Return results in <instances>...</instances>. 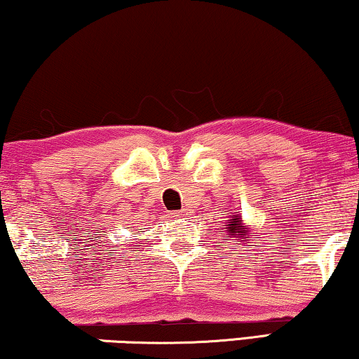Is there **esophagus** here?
Wrapping results in <instances>:
<instances>
[{
  "label": "esophagus",
  "mask_w": 359,
  "mask_h": 359,
  "mask_svg": "<svg viewBox=\"0 0 359 359\" xmlns=\"http://www.w3.org/2000/svg\"><path fill=\"white\" fill-rule=\"evenodd\" d=\"M188 214H189V210L188 209H183V210H178V212H171L170 217L178 218V217H184V215H188Z\"/></svg>",
  "instance_id": "1"
}]
</instances>
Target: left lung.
Masks as SVG:
<instances>
[{
  "mask_svg": "<svg viewBox=\"0 0 359 359\" xmlns=\"http://www.w3.org/2000/svg\"><path fill=\"white\" fill-rule=\"evenodd\" d=\"M228 223H230V225H226V228H228L226 231H230V235H233V236L241 235L240 236L241 241H246V240H244V238L248 236L246 235L248 230H246V228H243V222L240 220V218H231V222H228ZM243 232L245 233L244 236L242 235Z\"/></svg>",
  "mask_w": 359,
  "mask_h": 359,
  "instance_id": "1",
  "label": "left lung"
}]
</instances>
